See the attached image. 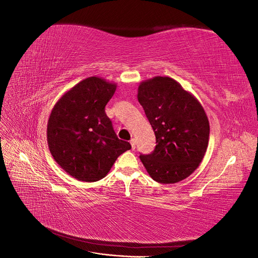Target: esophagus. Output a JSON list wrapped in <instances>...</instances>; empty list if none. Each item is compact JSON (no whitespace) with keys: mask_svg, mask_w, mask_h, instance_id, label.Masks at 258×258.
<instances>
[{"mask_svg":"<svg viewBox=\"0 0 258 258\" xmlns=\"http://www.w3.org/2000/svg\"><path fill=\"white\" fill-rule=\"evenodd\" d=\"M130 144H131V148L132 150H136V140L135 139H131V141H130Z\"/></svg>","mask_w":258,"mask_h":258,"instance_id":"34e87169","label":"esophagus"}]
</instances>
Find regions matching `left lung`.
<instances>
[{
  "label": "left lung",
  "mask_w": 258,
  "mask_h": 258,
  "mask_svg": "<svg viewBox=\"0 0 258 258\" xmlns=\"http://www.w3.org/2000/svg\"><path fill=\"white\" fill-rule=\"evenodd\" d=\"M138 100L157 143L152 154L140 155L147 173L161 184L188 177L199 167L209 144L210 124L204 107L168 76L142 82Z\"/></svg>",
  "instance_id": "8db88e82"
}]
</instances>
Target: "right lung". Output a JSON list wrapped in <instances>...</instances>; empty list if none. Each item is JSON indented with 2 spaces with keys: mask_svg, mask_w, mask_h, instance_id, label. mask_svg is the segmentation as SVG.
Returning <instances> with one entry per match:
<instances>
[{
  "mask_svg": "<svg viewBox=\"0 0 258 258\" xmlns=\"http://www.w3.org/2000/svg\"><path fill=\"white\" fill-rule=\"evenodd\" d=\"M117 85L88 77L68 90L54 104L47 123L53 159L68 174L83 182L103 178L117 157L130 150L117 138L105 105Z\"/></svg>",
  "mask_w": 258,
  "mask_h": 258,
  "instance_id": "right-lung-1",
  "label": "right lung"
}]
</instances>
